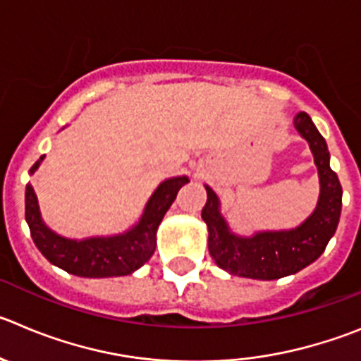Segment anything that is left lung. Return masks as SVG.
Returning a JSON list of instances; mask_svg holds the SVG:
<instances>
[{
  "label": "left lung",
  "instance_id": "8db88e82",
  "mask_svg": "<svg viewBox=\"0 0 361 361\" xmlns=\"http://www.w3.org/2000/svg\"><path fill=\"white\" fill-rule=\"evenodd\" d=\"M293 127L310 143L320 180L315 211L299 227L288 231H259L252 236H238L231 233L226 218L221 216L216 193L206 186L207 202L202 209V220L209 231L207 247L214 263L233 276L272 281L299 272L319 259L338 226L342 186L329 166L326 140L306 112H299L293 118Z\"/></svg>",
  "mask_w": 361,
  "mask_h": 361
}]
</instances>
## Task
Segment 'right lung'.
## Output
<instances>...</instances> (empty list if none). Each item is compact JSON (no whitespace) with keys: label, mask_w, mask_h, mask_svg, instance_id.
I'll return each instance as SVG.
<instances>
[{"label":"right lung","mask_w":361,"mask_h":361,"mask_svg":"<svg viewBox=\"0 0 361 361\" xmlns=\"http://www.w3.org/2000/svg\"><path fill=\"white\" fill-rule=\"evenodd\" d=\"M42 155L30 173L42 163ZM190 183L186 175L171 177L159 184L148 198L140 221L132 229L114 236H97L85 240H69L53 233L41 218L37 195L26 184L25 218L35 247L51 264L78 277L128 276L143 267L155 250V234L161 220L173 204L178 190Z\"/></svg>","instance_id":"right-lung-1"}]
</instances>
